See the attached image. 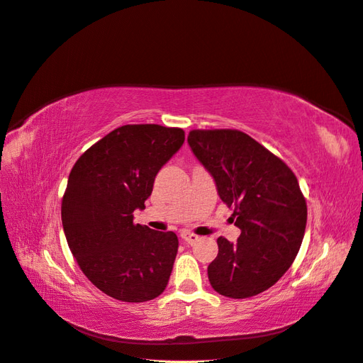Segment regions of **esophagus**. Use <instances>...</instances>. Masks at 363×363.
Instances as JSON below:
<instances>
[{
  "mask_svg": "<svg viewBox=\"0 0 363 363\" xmlns=\"http://www.w3.org/2000/svg\"><path fill=\"white\" fill-rule=\"evenodd\" d=\"M180 236H182V239L184 240V242L186 244H195L196 242V240H199V236H196V235H194V233H191V232H188V230H184V232H182L180 233Z\"/></svg>",
  "mask_w": 363,
  "mask_h": 363,
  "instance_id": "34e87169",
  "label": "esophagus"
}]
</instances>
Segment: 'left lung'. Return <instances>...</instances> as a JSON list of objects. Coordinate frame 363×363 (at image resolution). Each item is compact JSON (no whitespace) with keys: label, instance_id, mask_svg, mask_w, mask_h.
<instances>
[{"label":"left lung","instance_id":"1","mask_svg":"<svg viewBox=\"0 0 363 363\" xmlns=\"http://www.w3.org/2000/svg\"><path fill=\"white\" fill-rule=\"evenodd\" d=\"M188 144L212 175L219 199L235 207L236 242L218 238L208 265L212 288L250 298L276 284L298 252L307 206L298 180L271 151L239 130H192Z\"/></svg>","mask_w":363,"mask_h":363}]
</instances>
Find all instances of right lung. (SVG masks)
Here are the masks:
<instances>
[{
	"label": "right lung",
	"mask_w": 363,
	"mask_h": 363,
	"mask_svg": "<svg viewBox=\"0 0 363 363\" xmlns=\"http://www.w3.org/2000/svg\"><path fill=\"white\" fill-rule=\"evenodd\" d=\"M184 142L182 128L118 127L84 151L71 169L62 224L72 256L95 286L125 303H142L167 288L179 239L133 224L157 172Z\"/></svg>",
	"instance_id": "obj_1"
}]
</instances>
